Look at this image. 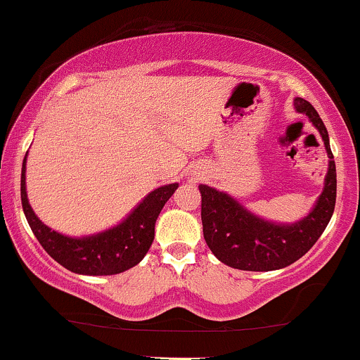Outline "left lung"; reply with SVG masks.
<instances>
[{
    "label": "left lung",
    "mask_w": 360,
    "mask_h": 360,
    "mask_svg": "<svg viewBox=\"0 0 360 360\" xmlns=\"http://www.w3.org/2000/svg\"><path fill=\"white\" fill-rule=\"evenodd\" d=\"M295 108L307 115L318 128L330 157L323 193L304 220L295 225H274L245 212L229 194L200 186L205 240L214 257L235 269L274 271L296 262L315 245L335 210L337 171L328 131L307 100L296 98Z\"/></svg>",
    "instance_id": "8db88e82"
}]
</instances>
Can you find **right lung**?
Wrapping results in <instances>:
<instances>
[{
    "mask_svg": "<svg viewBox=\"0 0 360 360\" xmlns=\"http://www.w3.org/2000/svg\"><path fill=\"white\" fill-rule=\"evenodd\" d=\"M177 189L167 184L152 191L125 221L100 235L71 238L53 232L35 217L25 189V159L22 167V206L37 240L65 269L88 276L118 274L137 266L154 242L155 220L166 201Z\"/></svg>",
    "mask_w": 360,
    "mask_h": 360,
    "instance_id": "add662e5",
    "label": "right lung"
}]
</instances>
